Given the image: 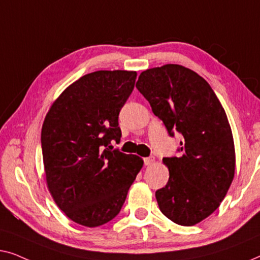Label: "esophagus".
Segmentation results:
<instances>
[{"label":"esophagus","instance_id":"esophagus-1","mask_svg":"<svg viewBox=\"0 0 260 260\" xmlns=\"http://www.w3.org/2000/svg\"><path fill=\"white\" fill-rule=\"evenodd\" d=\"M154 160H155L154 156L151 155V156H147V158H145L144 162L146 166H151V165H153V162H154Z\"/></svg>","mask_w":260,"mask_h":260}]
</instances>
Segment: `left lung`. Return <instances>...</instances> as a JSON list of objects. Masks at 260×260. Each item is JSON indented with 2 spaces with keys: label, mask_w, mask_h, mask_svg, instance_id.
Wrapping results in <instances>:
<instances>
[{
  "label": "left lung",
  "mask_w": 260,
  "mask_h": 260,
  "mask_svg": "<svg viewBox=\"0 0 260 260\" xmlns=\"http://www.w3.org/2000/svg\"><path fill=\"white\" fill-rule=\"evenodd\" d=\"M135 86L168 134L182 135L180 155L162 159L170 178L155 192L160 211L178 225L198 224L219 207L235 177V142L224 108L206 80L180 64L147 69Z\"/></svg>",
  "instance_id": "1"
}]
</instances>
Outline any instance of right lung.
<instances>
[{
  "mask_svg": "<svg viewBox=\"0 0 260 260\" xmlns=\"http://www.w3.org/2000/svg\"><path fill=\"white\" fill-rule=\"evenodd\" d=\"M137 72L98 71L61 93L47 113L41 145L47 186L76 224L96 228L115 218L144 161L112 151L120 141L119 113Z\"/></svg>",
  "mask_w": 260,
  "mask_h": 260,
  "instance_id": "add662e5",
  "label": "right lung"
}]
</instances>
